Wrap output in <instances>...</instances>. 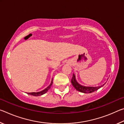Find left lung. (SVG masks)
I'll return each instance as SVG.
<instances>
[{"mask_svg":"<svg viewBox=\"0 0 124 124\" xmlns=\"http://www.w3.org/2000/svg\"><path fill=\"white\" fill-rule=\"evenodd\" d=\"M71 83L73 85V86L76 89L77 91L79 92H83V93H91L95 91H97V90L100 89L101 87H102L103 86H104L106 83H104V84H103L101 86H95V87H91V86H85L81 85L78 83L77 81L76 78H75V75L74 74H73V77L72 79H71Z\"/></svg>","mask_w":124,"mask_h":124,"instance_id":"left-lung-1","label":"left lung"}]
</instances>
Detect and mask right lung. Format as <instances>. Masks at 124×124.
<instances>
[{
	"label": "right lung",
	"mask_w": 124,
	"mask_h": 124,
	"mask_svg": "<svg viewBox=\"0 0 124 124\" xmlns=\"http://www.w3.org/2000/svg\"><path fill=\"white\" fill-rule=\"evenodd\" d=\"M52 81H53V80H52V79L51 84H50L46 88H45L44 90H42V91H41L37 92H29V93H27L29 94V95L34 96H39L43 95H44V94H45V93H46L48 90L50 89V87H51V85L52 84Z\"/></svg>",
	"instance_id": "add662e5"
}]
</instances>
